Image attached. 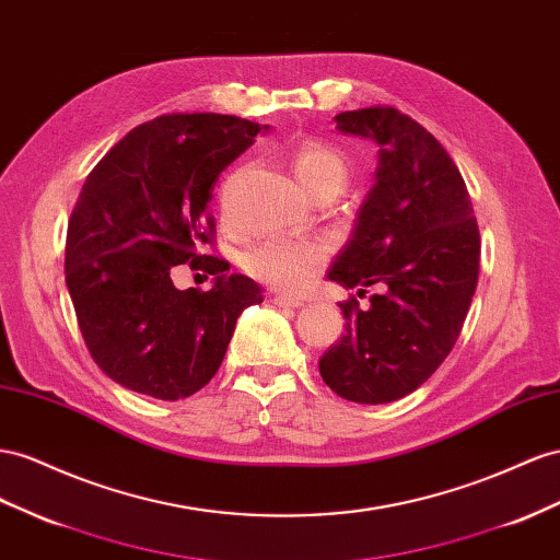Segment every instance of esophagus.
Segmentation results:
<instances>
[{
  "label": "esophagus",
  "mask_w": 560,
  "mask_h": 560,
  "mask_svg": "<svg viewBox=\"0 0 560 560\" xmlns=\"http://www.w3.org/2000/svg\"><path fill=\"white\" fill-rule=\"evenodd\" d=\"M273 304L276 306H287V308H301V306H304V301H301V299H296V296H284V294H276L273 296Z\"/></svg>",
  "instance_id": "1"
}]
</instances>
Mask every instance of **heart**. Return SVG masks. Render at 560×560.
<instances>
[{
    "mask_svg": "<svg viewBox=\"0 0 560 560\" xmlns=\"http://www.w3.org/2000/svg\"><path fill=\"white\" fill-rule=\"evenodd\" d=\"M292 170L311 198L323 190H335L339 195L349 174L337 150L317 141H306L296 148ZM325 247L315 240L270 237L247 252L245 270L254 280L273 290L301 292L325 266Z\"/></svg>",
    "mask_w": 560,
    "mask_h": 560,
    "instance_id": "heart-1",
    "label": "heart"
}]
</instances>
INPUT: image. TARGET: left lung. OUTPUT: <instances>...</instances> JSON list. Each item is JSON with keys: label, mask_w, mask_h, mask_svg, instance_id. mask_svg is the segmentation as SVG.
I'll list each match as a JSON object with an SVG mask.
<instances>
[{"label": "left lung", "mask_w": 560, "mask_h": 560, "mask_svg": "<svg viewBox=\"0 0 560 560\" xmlns=\"http://www.w3.org/2000/svg\"><path fill=\"white\" fill-rule=\"evenodd\" d=\"M337 129L376 143L380 164L349 243L327 278L365 296L339 304L346 335L320 358L337 396L382 405L405 398L441 368L459 339L478 284L480 233L447 150L388 105L339 113Z\"/></svg>", "instance_id": "obj_1"}]
</instances>
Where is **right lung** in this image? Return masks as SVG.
<instances>
[{"label": "right lung", "mask_w": 560, "mask_h": 560, "mask_svg": "<svg viewBox=\"0 0 560 560\" xmlns=\"http://www.w3.org/2000/svg\"><path fill=\"white\" fill-rule=\"evenodd\" d=\"M259 131L235 115H162L86 176L68 221L66 282L89 353L119 386L192 396L221 368L240 313L264 301L252 278L200 252L214 240L211 190ZM188 260L215 276L211 291L175 290L168 273Z\"/></svg>", "instance_id": "add662e5"}]
</instances>
